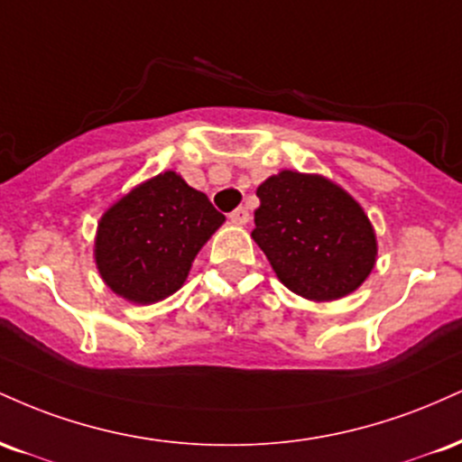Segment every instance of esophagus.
Instances as JSON below:
<instances>
[{
	"label": "esophagus",
	"mask_w": 462,
	"mask_h": 462,
	"mask_svg": "<svg viewBox=\"0 0 462 462\" xmlns=\"http://www.w3.org/2000/svg\"><path fill=\"white\" fill-rule=\"evenodd\" d=\"M230 221H232V224H236V226H245L247 221H249L247 208H236L235 213L230 215Z\"/></svg>",
	"instance_id": "esophagus-1"
}]
</instances>
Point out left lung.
I'll return each mask as SVG.
<instances>
[{
  "label": "left lung",
  "instance_id": "left-lung-1",
  "mask_svg": "<svg viewBox=\"0 0 462 462\" xmlns=\"http://www.w3.org/2000/svg\"><path fill=\"white\" fill-rule=\"evenodd\" d=\"M256 195L252 238L286 289L310 301H334L369 278L378 238L346 189L319 173L284 169Z\"/></svg>",
  "mask_w": 462,
  "mask_h": 462
}]
</instances>
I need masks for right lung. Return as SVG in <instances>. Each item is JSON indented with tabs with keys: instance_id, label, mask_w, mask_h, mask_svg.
<instances>
[{
	"instance_id": "add662e5",
	"label": "right lung",
	"mask_w": 462,
	"mask_h": 462,
	"mask_svg": "<svg viewBox=\"0 0 462 462\" xmlns=\"http://www.w3.org/2000/svg\"><path fill=\"white\" fill-rule=\"evenodd\" d=\"M226 217L176 171L158 173L106 208L95 235L104 284L130 304L167 300Z\"/></svg>"
}]
</instances>
